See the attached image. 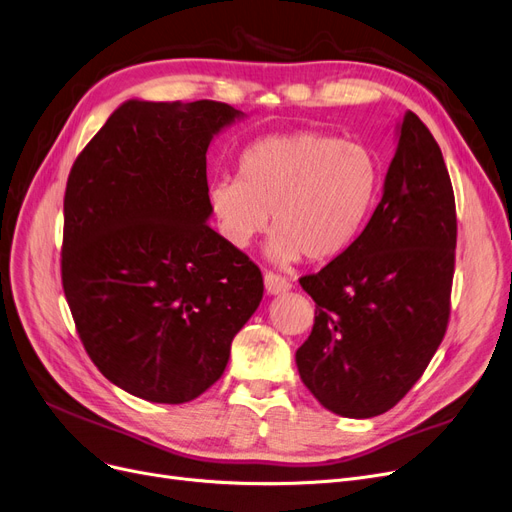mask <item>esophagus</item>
<instances>
[{"mask_svg":"<svg viewBox=\"0 0 512 512\" xmlns=\"http://www.w3.org/2000/svg\"><path fill=\"white\" fill-rule=\"evenodd\" d=\"M264 288H267L269 294H283L292 288V283H290V279H285V277L269 271V273H264Z\"/></svg>","mask_w":512,"mask_h":512,"instance_id":"34e87169","label":"esophagus"}]
</instances>
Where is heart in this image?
<instances>
[{
  "mask_svg": "<svg viewBox=\"0 0 512 512\" xmlns=\"http://www.w3.org/2000/svg\"><path fill=\"white\" fill-rule=\"evenodd\" d=\"M382 170L376 153L325 132L260 138L239 157V178H216L208 201L220 233L243 250L269 227L277 262L325 260L351 248L370 218Z\"/></svg>",
  "mask_w": 512,
  "mask_h": 512,
  "instance_id": "obj_1",
  "label": "heart"
}]
</instances>
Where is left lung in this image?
Wrapping results in <instances>:
<instances>
[{
	"mask_svg": "<svg viewBox=\"0 0 512 512\" xmlns=\"http://www.w3.org/2000/svg\"><path fill=\"white\" fill-rule=\"evenodd\" d=\"M456 235L441 149L407 111L370 222L351 248L298 279L315 300V323L296 365L323 407L372 418L410 393L447 330Z\"/></svg>",
	"mask_w": 512,
	"mask_h": 512,
	"instance_id": "left-lung-1",
	"label": "left lung"
}]
</instances>
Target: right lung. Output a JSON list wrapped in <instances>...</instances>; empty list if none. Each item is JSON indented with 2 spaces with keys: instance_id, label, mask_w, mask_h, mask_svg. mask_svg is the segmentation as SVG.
<instances>
[{
  "instance_id": "add662e5",
  "label": "right lung",
  "mask_w": 512,
  "mask_h": 512,
  "mask_svg": "<svg viewBox=\"0 0 512 512\" xmlns=\"http://www.w3.org/2000/svg\"><path fill=\"white\" fill-rule=\"evenodd\" d=\"M227 102L128 100L73 163L60 277L100 374L153 403L222 376L262 300V273L212 231L206 151Z\"/></svg>"
}]
</instances>
